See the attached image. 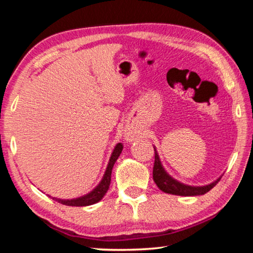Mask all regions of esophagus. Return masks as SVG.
Returning a JSON list of instances; mask_svg holds the SVG:
<instances>
[{"mask_svg":"<svg viewBox=\"0 0 253 253\" xmlns=\"http://www.w3.org/2000/svg\"><path fill=\"white\" fill-rule=\"evenodd\" d=\"M127 139H132V137H134V135L132 134H127Z\"/></svg>","mask_w":253,"mask_h":253,"instance_id":"34e87169","label":"esophagus"}]
</instances>
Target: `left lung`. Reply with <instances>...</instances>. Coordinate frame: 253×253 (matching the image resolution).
Returning <instances> with one entry per match:
<instances>
[{"label": "left lung", "instance_id": "obj_1", "mask_svg": "<svg viewBox=\"0 0 253 253\" xmlns=\"http://www.w3.org/2000/svg\"><path fill=\"white\" fill-rule=\"evenodd\" d=\"M155 151V162H154V168H153V179L156 183L161 191L165 192V193L173 194V195H181V196H195V195H203L209 192L211 188L216 185L221 177H219L216 181L209 184L205 186H191L183 184L181 182L174 179L169 174L166 173V170L163 168L162 163L160 161V156Z\"/></svg>", "mask_w": 253, "mask_h": 253}]
</instances>
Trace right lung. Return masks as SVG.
I'll use <instances>...</instances> for the list:
<instances>
[{
    "label": "right lung",
    "mask_w": 253,
    "mask_h": 253,
    "mask_svg": "<svg viewBox=\"0 0 253 253\" xmlns=\"http://www.w3.org/2000/svg\"><path fill=\"white\" fill-rule=\"evenodd\" d=\"M122 151H123V145L121 143H118L116 146H115L113 154H111L104 177H102L101 182L98 184V186L95 188V190L91 191L90 193L85 194L84 196H80V198L72 199V200H61L57 198H52V199L63 205H69V207H87V205H91L99 202V201L104 198L105 194L107 193V191H108L109 185H110V179H111V170H113L115 162L117 161V158L119 157V155H121Z\"/></svg>",
    "instance_id": "right-lung-1"
}]
</instances>
